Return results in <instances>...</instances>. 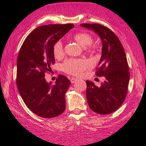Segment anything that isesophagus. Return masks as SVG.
Returning <instances> with one entry per match:
<instances>
[{
  "mask_svg": "<svg viewBox=\"0 0 146 146\" xmlns=\"http://www.w3.org/2000/svg\"><path fill=\"white\" fill-rule=\"evenodd\" d=\"M77 80V79L76 78H74V77H72V78H70V81H71V83H74L75 82H76Z\"/></svg>",
  "mask_w": 146,
  "mask_h": 146,
  "instance_id": "1",
  "label": "esophagus"
}]
</instances>
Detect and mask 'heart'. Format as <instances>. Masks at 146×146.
I'll use <instances>...</instances> for the list:
<instances>
[{"instance_id": "obj_1", "label": "heart", "mask_w": 146, "mask_h": 146, "mask_svg": "<svg viewBox=\"0 0 146 146\" xmlns=\"http://www.w3.org/2000/svg\"><path fill=\"white\" fill-rule=\"evenodd\" d=\"M74 40L84 48V50L90 54L96 52L97 46L92 44L93 38L86 32H78L73 35ZM53 54L56 59H61L64 55V48L61 41H58L53 46ZM88 67V63L81 59H68L62 64L63 72L73 76H79Z\"/></svg>"}]
</instances>
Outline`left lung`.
<instances>
[{"label":"left lung","mask_w":146,"mask_h":146,"mask_svg":"<svg viewBox=\"0 0 146 146\" xmlns=\"http://www.w3.org/2000/svg\"><path fill=\"white\" fill-rule=\"evenodd\" d=\"M100 36L102 42V56L96 75L104 76L105 81L97 87L87 80L86 97L89 107L96 113L107 115L121 107L128 92L130 72L124 48L117 35L99 24H81Z\"/></svg>","instance_id":"8db88e82"}]
</instances>
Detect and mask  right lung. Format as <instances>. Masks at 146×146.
<instances>
[{"instance_id":"right-lung-1","label":"right lung","mask_w":146,"mask_h":146,"mask_svg":"<svg viewBox=\"0 0 146 146\" xmlns=\"http://www.w3.org/2000/svg\"><path fill=\"white\" fill-rule=\"evenodd\" d=\"M74 27L72 24L44 25L34 29L24 41L17 59L16 84L27 107L39 117L52 118L63 113L70 80L59 75L55 84L45 79L54 63L53 46Z\"/></svg>"}]
</instances>
